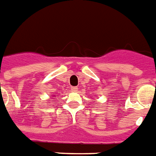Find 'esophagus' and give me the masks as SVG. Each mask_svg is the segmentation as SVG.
Returning <instances> with one entry per match:
<instances>
[{
	"mask_svg": "<svg viewBox=\"0 0 156 156\" xmlns=\"http://www.w3.org/2000/svg\"><path fill=\"white\" fill-rule=\"evenodd\" d=\"M71 91H73V92H77V91H78V87H71Z\"/></svg>",
	"mask_w": 156,
	"mask_h": 156,
	"instance_id": "1",
	"label": "esophagus"
}]
</instances>
